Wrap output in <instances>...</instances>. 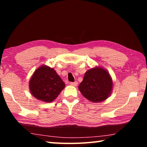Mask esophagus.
<instances>
[{
  "instance_id": "obj_1",
  "label": "esophagus",
  "mask_w": 147,
  "mask_h": 147,
  "mask_svg": "<svg viewBox=\"0 0 147 147\" xmlns=\"http://www.w3.org/2000/svg\"><path fill=\"white\" fill-rule=\"evenodd\" d=\"M70 84L71 86H76L77 85H78V82H70Z\"/></svg>"
}]
</instances>
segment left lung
I'll return each instance as SVG.
<instances>
[{
    "mask_svg": "<svg viewBox=\"0 0 147 147\" xmlns=\"http://www.w3.org/2000/svg\"><path fill=\"white\" fill-rule=\"evenodd\" d=\"M112 86V80L108 72L100 67L93 68L84 74L78 89L84 97L93 102H98L108 97Z\"/></svg>",
    "mask_w": 147,
    "mask_h": 147,
    "instance_id": "8db88e82",
    "label": "left lung"
}]
</instances>
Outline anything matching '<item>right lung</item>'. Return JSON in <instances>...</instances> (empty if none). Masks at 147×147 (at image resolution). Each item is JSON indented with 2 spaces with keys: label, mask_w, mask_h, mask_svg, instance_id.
<instances>
[{
  "label": "right lung",
  "mask_w": 147,
  "mask_h": 147,
  "mask_svg": "<svg viewBox=\"0 0 147 147\" xmlns=\"http://www.w3.org/2000/svg\"><path fill=\"white\" fill-rule=\"evenodd\" d=\"M29 86L34 97L51 102L58 96L65 86L54 69L41 66L35 71Z\"/></svg>",
  "instance_id": "1"
}]
</instances>
